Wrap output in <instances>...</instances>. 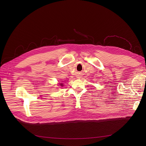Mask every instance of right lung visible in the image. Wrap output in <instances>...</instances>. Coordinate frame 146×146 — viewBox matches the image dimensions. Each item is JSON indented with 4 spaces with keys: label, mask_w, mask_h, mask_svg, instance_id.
Instances as JSON below:
<instances>
[{
    "label": "right lung",
    "mask_w": 146,
    "mask_h": 146,
    "mask_svg": "<svg viewBox=\"0 0 146 146\" xmlns=\"http://www.w3.org/2000/svg\"><path fill=\"white\" fill-rule=\"evenodd\" d=\"M61 85V86H62V85H62V84H61V85Z\"/></svg>",
    "instance_id": "obj_1"
}]
</instances>
